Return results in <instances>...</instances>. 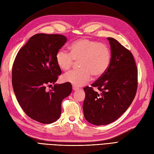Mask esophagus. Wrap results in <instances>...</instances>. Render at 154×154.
<instances>
[{
    "instance_id": "1",
    "label": "esophagus",
    "mask_w": 154,
    "mask_h": 154,
    "mask_svg": "<svg viewBox=\"0 0 154 154\" xmlns=\"http://www.w3.org/2000/svg\"><path fill=\"white\" fill-rule=\"evenodd\" d=\"M72 89H73V91H78V88L77 87H76V86L73 85L72 86Z\"/></svg>"
}]
</instances>
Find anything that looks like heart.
Listing matches in <instances>:
<instances>
[{
  "label": "heart",
  "mask_w": 154,
  "mask_h": 154,
  "mask_svg": "<svg viewBox=\"0 0 154 154\" xmlns=\"http://www.w3.org/2000/svg\"><path fill=\"white\" fill-rule=\"evenodd\" d=\"M70 53L61 49L56 54V61L63 71L71 68L74 61L79 62L81 69L66 72L62 76L65 82L82 86L91 80L92 74L99 77L106 72L111 59L109 48L105 44L88 38L79 39L69 46Z\"/></svg>",
  "instance_id": "1"
}]
</instances>
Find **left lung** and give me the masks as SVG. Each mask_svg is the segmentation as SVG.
Here are the masks:
<instances>
[{
    "label": "left lung",
    "instance_id": "obj_1",
    "mask_svg": "<svg viewBox=\"0 0 154 154\" xmlns=\"http://www.w3.org/2000/svg\"><path fill=\"white\" fill-rule=\"evenodd\" d=\"M111 59L106 72L83 90V114L90 123L100 126L118 119L132 103L137 88V70L131 52L109 37ZM97 87L99 94L93 90Z\"/></svg>",
    "mask_w": 154,
    "mask_h": 154
}]
</instances>
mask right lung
Listing matches in <instances>:
<instances>
[{"label": "right lung", "instance_id": "obj_1", "mask_svg": "<svg viewBox=\"0 0 154 154\" xmlns=\"http://www.w3.org/2000/svg\"><path fill=\"white\" fill-rule=\"evenodd\" d=\"M62 35L36 34L20 49L12 69V85L18 103L31 119L52 123L60 116L62 102L70 95V83L57 84L62 73L56 54L66 43ZM55 85L47 91L48 85Z\"/></svg>", "mask_w": 154, "mask_h": 154}]
</instances>
